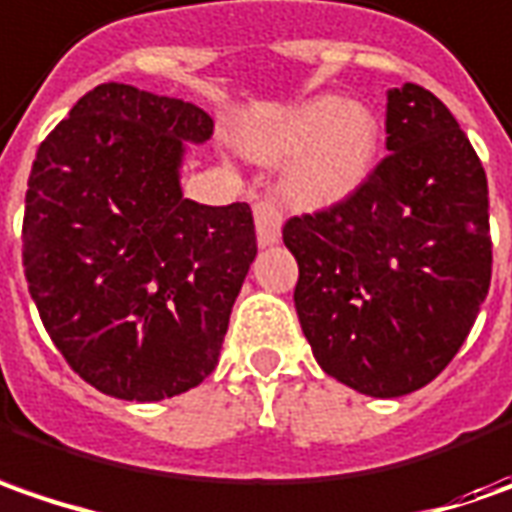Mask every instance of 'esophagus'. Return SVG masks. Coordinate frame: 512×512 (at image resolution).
I'll return each instance as SVG.
<instances>
[{"label":"esophagus","mask_w":512,"mask_h":512,"mask_svg":"<svg viewBox=\"0 0 512 512\" xmlns=\"http://www.w3.org/2000/svg\"><path fill=\"white\" fill-rule=\"evenodd\" d=\"M255 226H257V243L260 246H272L280 240L283 229V209L277 206L274 198H260L255 203Z\"/></svg>","instance_id":"esophagus-1"}]
</instances>
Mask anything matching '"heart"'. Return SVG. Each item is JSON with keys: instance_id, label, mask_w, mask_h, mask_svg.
I'll return each mask as SVG.
<instances>
[{"instance_id": "obj_1", "label": "heart", "mask_w": 512, "mask_h": 512, "mask_svg": "<svg viewBox=\"0 0 512 512\" xmlns=\"http://www.w3.org/2000/svg\"><path fill=\"white\" fill-rule=\"evenodd\" d=\"M382 127L377 113L340 96H317L294 104L240 135L257 161L283 164L294 201L326 206L351 195L377 164Z\"/></svg>"}]
</instances>
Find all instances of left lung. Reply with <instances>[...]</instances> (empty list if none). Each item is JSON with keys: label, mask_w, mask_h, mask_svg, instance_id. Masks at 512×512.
Returning <instances> with one entry per match:
<instances>
[{"label": "left lung", "mask_w": 512, "mask_h": 512, "mask_svg": "<svg viewBox=\"0 0 512 512\" xmlns=\"http://www.w3.org/2000/svg\"><path fill=\"white\" fill-rule=\"evenodd\" d=\"M388 155L345 201L291 218L294 309L328 377L405 397L445 371L493 269L485 167L419 84L388 90Z\"/></svg>", "instance_id": "1"}]
</instances>
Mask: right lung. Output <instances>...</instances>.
Wrapping results in <instances>:
<instances>
[{"label":"right lung","instance_id":"1","mask_svg":"<svg viewBox=\"0 0 512 512\" xmlns=\"http://www.w3.org/2000/svg\"><path fill=\"white\" fill-rule=\"evenodd\" d=\"M212 118L133 84L93 87L36 152L22 263L70 368L101 394L158 402L218 365L257 255L249 203L184 198L186 141Z\"/></svg>","mask_w":512,"mask_h":512}]
</instances>
